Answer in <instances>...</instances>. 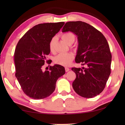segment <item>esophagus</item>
Returning <instances> with one entry per match:
<instances>
[{
	"instance_id": "esophagus-1",
	"label": "esophagus",
	"mask_w": 125,
	"mask_h": 125,
	"mask_svg": "<svg viewBox=\"0 0 125 125\" xmlns=\"http://www.w3.org/2000/svg\"><path fill=\"white\" fill-rule=\"evenodd\" d=\"M65 72H68V71L70 70V69L67 68V67H65Z\"/></svg>"
}]
</instances>
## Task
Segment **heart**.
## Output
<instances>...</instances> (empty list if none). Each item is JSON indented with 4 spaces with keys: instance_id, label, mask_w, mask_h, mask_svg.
Returning a JSON list of instances; mask_svg holds the SVG:
<instances>
[{
    "instance_id": "obj_1",
    "label": "heart",
    "mask_w": 125,
    "mask_h": 125,
    "mask_svg": "<svg viewBox=\"0 0 125 125\" xmlns=\"http://www.w3.org/2000/svg\"><path fill=\"white\" fill-rule=\"evenodd\" d=\"M62 38L66 43L71 45L73 43L75 40V36L71 32H68L63 34L62 35ZM56 38H52L49 42V48L50 52H54ZM74 58V55L71 52L60 54L56 56L54 59V62L55 64L62 66H68L70 64Z\"/></svg>"
}]
</instances>
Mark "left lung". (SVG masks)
Masks as SVG:
<instances>
[{
  "mask_svg": "<svg viewBox=\"0 0 125 125\" xmlns=\"http://www.w3.org/2000/svg\"><path fill=\"white\" fill-rule=\"evenodd\" d=\"M68 31L77 36L76 62L86 66L71 69L76 75L73 87L81 96L93 98L103 91L110 75L112 55L109 45L100 31L86 22H66L62 32Z\"/></svg>",
  "mask_w": 125,
  "mask_h": 125,
  "instance_id": "obj_1",
  "label": "left lung"
}]
</instances>
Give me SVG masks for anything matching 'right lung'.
<instances>
[{
    "label": "right lung",
    "mask_w": 125,
    "mask_h": 125,
    "mask_svg": "<svg viewBox=\"0 0 125 125\" xmlns=\"http://www.w3.org/2000/svg\"><path fill=\"white\" fill-rule=\"evenodd\" d=\"M64 25V22L38 24L28 30L19 41L14 52L15 77L23 92L34 99H42L54 91L58 78L65 73L62 65L42 67L50 51L49 43ZM49 64L50 62H48Z\"/></svg>",
    "instance_id": "1"
}]
</instances>
